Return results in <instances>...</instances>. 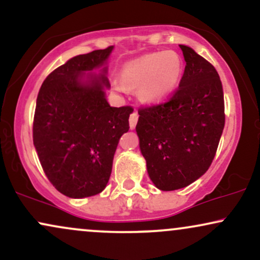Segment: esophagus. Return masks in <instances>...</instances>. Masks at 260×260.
Segmentation results:
<instances>
[{"instance_id": "34e87169", "label": "esophagus", "mask_w": 260, "mask_h": 260, "mask_svg": "<svg viewBox=\"0 0 260 260\" xmlns=\"http://www.w3.org/2000/svg\"><path fill=\"white\" fill-rule=\"evenodd\" d=\"M137 122H138V113L133 112L129 117V128L131 129H134L137 126Z\"/></svg>"}]
</instances>
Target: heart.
I'll list each match as a JSON object with an SVG mask.
<instances>
[{"label": "heart", "mask_w": 260, "mask_h": 260, "mask_svg": "<svg viewBox=\"0 0 260 260\" xmlns=\"http://www.w3.org/2000/svg\"><path fill=\"white\" fill-rule=\"evenodd\" d=\"M183 73V61L175 51H160L127 62L121 68V81L113 83L117 90L124 85L139 89L140 99L149 104L165 101L177 89Z\"/></svg>", "instance_id": "b5f03b06"}]
</instances>
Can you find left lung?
<instances>
[{
	"instance_id": "obj_1",
	"label": "left lung",
	"mask_w": 260,
	"mask_h": 260,
	"mask_svg": "<svg viewBox=\"0 0 260 260\" xmlns=\"http://www.w3.org/2000/svg\"><path fill=\"white\" fill-rule=\"evenodd\" d=\"M186 67L168 103L140 109L136 126L148 175L160 190H175L202 177L215 156L225 126L223 91L213 64L180 45Z\"/></svg>"
}]
</instances>
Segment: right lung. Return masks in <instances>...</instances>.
<instances>
[{
	"instance_id": "add662e5",
	"label": "right lung",
	"mask_w": 260,
	"mask_h": 260,
	"mask_svg": "<svg viewBox=\"0 0 260 260\" xmlns=\"http://www.w3.org/2000/svg\"><path fill=\"white\" fill-rule=\"evenodd\" d=\"M113 46L78 55L47 76L38 94L32 140L45 175L58 192L80 199L105 189L131 106L112 107L107 61ZM100 70L99 74L94 70Z\"/></svg>"
}]
</instances>
